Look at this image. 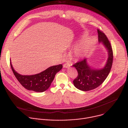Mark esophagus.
Wrapping results in <instances>:
<instances>
[{
    "instance_id": "esophagus-1",
    "label": "esophagus",
    "mask_w": 128,
    "mask_h": 128,
    "mask_svg": "<svg viewBox=\"0 0 128 128\" xmlns=\"http://www.w3.org/2000/svg\"><path fill=\"white\" fill-rule=\"evenodd\" d=\"M70 66V65L69 64H68V63H66V64H64L63 65V67H64V68H68V67H69Z\"/></svg>"
}]
</instances>
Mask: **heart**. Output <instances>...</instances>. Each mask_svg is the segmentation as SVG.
<instances>
[{
	"mask_svg": "<svg viewBox=\"0 0 128 128\" xmlns=\"http://www.w3.org/2000/svg\"><path fill=\"white\" fill-rule=\"evenodd\" d=\"M87 36V34L83 33L81 35V38L84 39ZM96 42L94 38H90L80 44L76 45L72 52V57L74 59H79L86 56L89 50L93 47Z\"/></svg>",
	"mask_w": 128,
	"mask_h": 128,
	"instance_id": "1",
	"label": "heart"
}]
</instances>
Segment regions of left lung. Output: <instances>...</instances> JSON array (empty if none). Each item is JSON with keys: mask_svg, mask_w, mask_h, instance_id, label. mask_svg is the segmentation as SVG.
<instances>
[{"mask_svg": "<svg viewBox=\"0 0 128 128\" xmlns=\"http://www.w3.org/2000/svg\"><path fill=\"white\" fill-rule=\"evenodd\" d=\"M97 32L99 42L103 44L107 50L108 58L104 66L100 69L89 66L86 58L73 65L78 72V76L73 82L77 88L82 91L92 90L100 86L108 76L112 67L113 52L111 44L103 32L98 29Z\"/></svg>", "mask_w": 128, "mask_h": 128, "instance_id": "obj_1", "label": "left lung"}]
</instances>
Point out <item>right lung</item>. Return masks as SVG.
Instances as JSON below:
<instances>
[{
	"label": "right lung",
	"mask_w": 128,
	"mask_h": 128,
	"mask_svg": "<svg viewBox=\"0 0 128 128\" xmlns=\"http://www.w3.org/2000/svg\"><path fill=\"white\" fill-rule=\"evenodd\" d=\"M10 66L14 75L22 86L28 90L36 92H43L47 90L50 86L57 73L63 67L62 64L52 66L39 74L24 76L15 71L11 62Z\"/></svg>",
	"instance_id": "obj_1"
}]
</instances>
